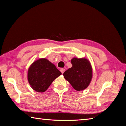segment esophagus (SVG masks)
<instances>
[{
  "label": "esophagus",
  "instance_id": "esophagus-1",
  "mask_svg": "<svg viewBox=\"0 0 126 126\" xmlns=\"http://www.w3.org/2000/svg\"><path fill=\"white\" fill-rule=\"evenodd\" d=\"M60 71L61 72V73H62V74H63V72H65V69H63V68H62V69H60Z\"/></svg>",
  "mask_w": 126,
  "mask_h": 126
}]
</instances>
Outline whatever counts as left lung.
<instances>
[{
    "label": "left lung",
    "mask_w": 126,
    "mask_h": 126,
    "mask_svg": "<svg viewBox=\"0 0 126 126\" xmlns=\"http://www.w3.org/2000/svg\"><path fill=\"white\" fill-rule=\"evenodd\" d=\"M71 63L72 66L63 74V77L76 91L86 89L92 78V69L89 60L74 57Z\"/></svg>",
    "instance_id": "8db88e82"
}]
</instances>
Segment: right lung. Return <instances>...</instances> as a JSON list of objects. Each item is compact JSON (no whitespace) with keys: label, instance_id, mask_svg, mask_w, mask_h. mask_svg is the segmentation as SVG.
<instances>
[{"label":"right lung","instance_id":"obj_1","mask_svg":"<svg viewBox=\"0 0 126 126\" xmlns=\"http://www.w3.org/2000/svg\"><path fill=\"white\" fill-rule=\"evenodd\" d=\"M61 72L46 59L34 61L28 69V80L32 89L38 92H45Z\"/></svg>","mask_w":126,"mask_h":126}]
</instances>
